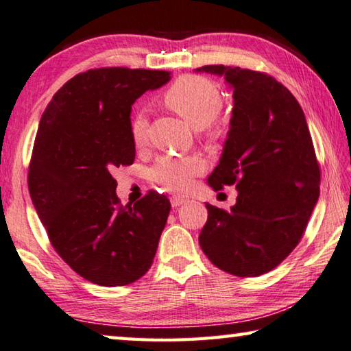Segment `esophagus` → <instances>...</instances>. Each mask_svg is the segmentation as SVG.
Wrapping results in <instances>:
<instances>
[{"label": "esophagus", "mask_w": 351, "mask_h": 351, "mask_svg": "<svg viewBox=\"0 0 351 351\" xmlns=\"http://www.w3.org/2000/svg\"><path fill=\"white\" fill-rule=\"evenodd\" d=\"M170 202H171V206H173V208H180L181 204L186 203V198L180 197V195H173L170 198Z\"/></svg>", "instance_id": "34e87169"}]
</instances>
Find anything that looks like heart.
Wrapping results in <instances>:
<instances>
[{"label": "heart", "instance_id": "1", "mask_svg": "<svg viewBox=\"0 0 351 351\" xmlns=\"http://www.w3.org/2000/svg\"><path fill=\"white\" fill-rule=\"evenodd\" d=\"M162 103L187 120L193 128H203L209 136L225 134L226 126L217 119L223 108L220 88L208 77L198 75L180 76L162 93ZM130 132L136 147H145L149 141V121L143 110H137L130 120ZM206 162L202 156H164L149 171L153 182L169 192H186L193 178L202 175Z\"/></svg>", "mask_w": 351, "mask_h": 351}]
</instances>
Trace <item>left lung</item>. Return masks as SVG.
I'll list each match as a JSON object with an SVG mask.
<instances>
[{
	"mask_svg": "<svg viewBox=\"0 0 351 351\" xmlns=\"http://www.w3.org/2000/svg\"><path fill=\"white\" fill-rule=\"evenodd\" d=\"M234 92L231 128L214 191L236 186L230 213L206 204L199 245L210 263L236 276H259L280 265L303 237L320 193V165L302 106L264 71L204 65Z\"/></svg>",
	"mask_w": 351,
	"mask_h": 351,
	"instance_id": "left-lung-1",
	"label": "left lung"
}]
</instances>
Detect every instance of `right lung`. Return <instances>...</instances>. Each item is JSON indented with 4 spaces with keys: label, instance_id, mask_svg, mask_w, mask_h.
Instances as JSON below:
<instances>
[{
    "label": "right lung",
    "instance_id": "1",
    "mask_svg": "<svg viewBox=\"0 0 351 351\" xmlns=\"http://www.w3.org/2000/svg\"><path fill=\"white\" fill-rule=\"evenodd\" d=\"M169 80L162 70H87L42 114L27 170L32 204L56 253L93 285H131L153 264L171 204L149 191L123 206L112 170L136 159L132 103Z\"/></svg>",
    "mask_w": 351,
    "mask_h": 351
}]
</instances>
